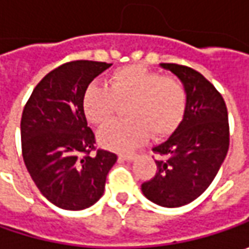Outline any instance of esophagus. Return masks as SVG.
I'll use <instances>...</instances> for the list:
<instances>
[{
  "label": "esophagus",
  "mask_w": 249,
  "mask_h": 249,
  "mask_svg": "<svg viewBox=\"0 0 249 249\" xmlns=\"http://www.w3.org/2000/svg\"><path fill=\"white\" fill-rule=\"evenodd\" d=\"M120 158L123 159V160L131 162V160H134V159H136V154H122V155H120Z\"/></svg>",
  "instance_id": "34e87169"
}]
</instances>
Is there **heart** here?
Masks as SVG:
<instances>
[{
  "instance_id": "b5f03b06",
  "label": "heart",
  "mask_w": 249,
  "mask_h": 249,
  "mask_svg": "<svg viewBox=\"0 0 249 249\" xmlns=\"http://www.w3.org/2000/svg\"><path fill=\"white\" fill-rule=\"evenodd\" d=\"M127 119L115 120L98 133L100 142L115 151H129L148 139L175 131L187 109V90L175 76H163L141 65L116 69L108 86H89L83 94V110L87 120L102 126L124 105Z\"/></svg>"
}]
</instances>
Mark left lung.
I'll use <instances>...</instances> for the list:
<instances>
[{"mask_svg":"<svg viewBox=\"0 0 249 249\" xmlns=\"http://www.w3.org/2000/svg\"><path fill=\"white\" fill-rule=\"evenodd\" d=\"M160 66L183 82L187 109L176 131L152 149L159 155L157 173L141 191L158 205L177 208L198 198L217 175L230 144L229 115L222 94L201 73L177 63Z\"/></svg>","mask_w":249,"mask_h":249,"instance_id":"left-lung-1","label":"left lung"}]
</instances>
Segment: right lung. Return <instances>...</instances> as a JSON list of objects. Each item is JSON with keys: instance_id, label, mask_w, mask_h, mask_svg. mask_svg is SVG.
Returning a JSON list of instances; mask_svg holds the SVG:
<instances>
[{"instance_id": "obj_1", "label": "right lung", "mask_w": 249, "mask_h": 249, "mask_svg": "<svg viewBox=\"0 0 249 249\" xmlns=\"http://www.w3.org/2000/svg\"><path fill=\"white\" fill-rule=\"evenodd\" d=\"M112 63L72 61L34 87L20 120L22 155L34 184L50 202L80 211L100 199L116 154L97 149L83 94Z\"/></svg>"}]
</instances>
